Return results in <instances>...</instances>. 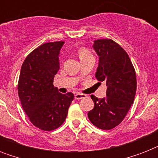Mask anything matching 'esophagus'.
Listing matches in <instances>:
<instances>
[{"label":"esophagus","mask_w":158,"mask_h":158,"mask_svg":"<svg viewBox=\"0 0 158 158\" xmlns=\"http://www.w3.org/2000/svg\"><path fill=\"white\" fill-rule=\"evenodd\" d=\"M86 98V95L85 94H79V93H77L74 95V98L75 99H82V98Z\"/></svg>","instance_id":"obj_1"}]
</instances>
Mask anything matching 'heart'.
I'll list each match as a JSON object with an SVG mask.
<instances>
[{
  "label": "heart",
  "mask_w": 158,
  "mask_h": 158,
  "mask_svg": "<svg viewBox=\"0 0 158 158\" xmlns=\"http://www.w3.org/2000/svg\"><path fill=\"white\" fill-rule=\"evenodd\" d=\"M78 55H79V59H80V60L89 59V58H94L92 53L85 48H80V49L78 51Z\"/></svg>",
  "instance_id": "heart-1"
}]
</instances>
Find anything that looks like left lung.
<instances>
[{"mask_svg": "<svg viewBox=\"0 0 158 158\" xmlns=\"http://www.w3.org/2000/svg\"><path fill=\"white\" fill-rule=\"evenodd\" d=\"M93 48L99 57L95 76L99 82L106 83L107 89L104 98L91 95L94 107L88 116L96 127L111 130L121 123L134 102L136 74L129 55L113 40L94 41Z\"/></svg>", "mask_w": 158, "mask_h": 158, "instance_id": "1", "label": "left lung"}]
</instances>
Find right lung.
Here are the masks:
<instances>
[{
	"label": "right lung",
	"mask_w": 158,
	"mask_h": 158,
	"mask_svg": "<svg viewBox=\"0 0 158 158\" xmlns=\"http://www.w3.org/2000/svg\"><path fill=\"white\" fill-rule=\"evenodd\" d=\"M64 42L44 43L26 57L18 83L23 110L32 124L51 131L64 123L74 99L72 93L62 94L53 85L60 69V51Z\"/></svg>",
	"instance_id": "right-lung-1"
}]
</instances>
